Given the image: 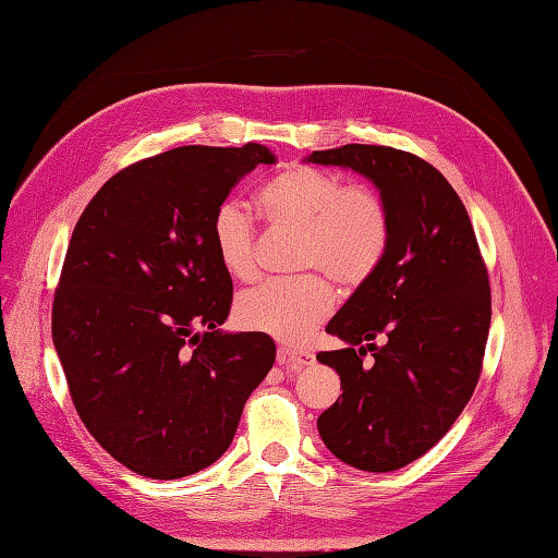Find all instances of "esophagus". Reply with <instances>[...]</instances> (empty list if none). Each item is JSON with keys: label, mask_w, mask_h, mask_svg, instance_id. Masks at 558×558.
<instances>
[{"label": "esophagus", "mask_w": 558, "mask_h": 558, "mask_svg": "<svg viewBox=\"0 0 558 558\" xmlns=\"http://www.w3.org/2000/svg\"><path fill=\"white\" fill-rule=\"evenodd\" d=\"M311 361H314V356L308 352H296V349H280L278 352V364L284 371H302Z\"/></svg>", "instance_id": "esophagus-1"}]
</instances>
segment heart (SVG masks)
Masks as SVG:
<instances>
[{
    "label": "heart",
    "instance_id": "b5f03b06",
    "mask_svg": "<svg viewBox=\"0 0 558 558\" xmlns=\"http://www.w3.org/2000/svg\"><path fill=\"white\" fill-rule=\"evenodd\" d=\"M270 226L302 235L296 268L318 270L342 290H356L375 276L392 240V218L385 199L366 185H347L340 175L296 163L270 178L256 197ZM211 247L230 278L256 276V232L238 204H220L211 216ZM332 308L328 280L306 274L270 280L244 292L235 318L244 330L276 340L302 342Z\"/></svg>",
    "mask_w": 558,
    "mask_h": 558
}]
</instances>
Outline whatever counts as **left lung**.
Wrapping results in <instances>:
<instances>
[{"mask_svg": "<svg viewBox=\"0 0 558 558\" xmlns=\"http://www.w3.org/2000/svg\"><path fill=\"white\" fill-rule=\"evenodd\" d=\"M306 161L366 175L390 209L383 266L326 328L344 349L316 356L342 383L318 416L323 442L359 471L390 473L433 449L469 404L492 318L487 268L459 194L416 154L344 145Z\"/></svg>", "mask_w": 558, "mask_h": 558, "instance_id": "1", "label": "left lung"}]
</instances>
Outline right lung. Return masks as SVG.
<instances>
[{"mask_svg":"<svg viewBox=\"0 0 558 558\" xmlns=\"http://www.w3.org/2000/svg\"><path fill=\"white\" fill-rule=\"evenodd\" d=\"M268 147H178L109 178L77 218L51 338L77 416L125 469L154 481L226 454L244 401L276 361L264 332H223L232 280L211 216Z\"/></svg>","mask_w":558,"mask_h":558,"instance_id":"right-lung-1","label":"right lung"}]
</instances>
